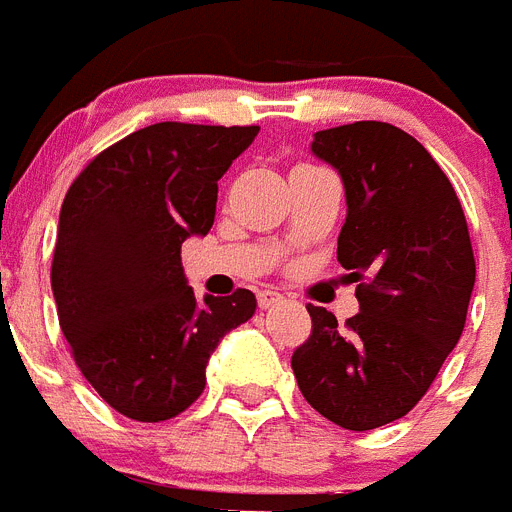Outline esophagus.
I'll use <instances>...</instances> for the list:
<instances>
[{
  "label": "esophagus",
  "mask_w": 512,
  "mask_h": 512,
  "mask_svg": "<svg viewBox=\"0 0 512 512\" xmlns=\"http://www.w3.org/2000/svg\"><path fill=\"white\" fill-rule=\"evenodd\" d=\"M256 300H259V308L261 310H269V308H274V305H279L282 303V295H279L277 290H259V295H256Z\"/></svg>",
  "instance_id": "1"
}]
</instances>
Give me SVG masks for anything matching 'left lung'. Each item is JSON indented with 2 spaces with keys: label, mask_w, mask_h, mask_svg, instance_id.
<instances>
[{
  "label": "left lung",
  "mask_w": 512,
  "mask_h": 512,
  "mask_svg": "<svg viewBox=\"0 0 512 512\" xmlns=\"http://www.w3.org/2000/svg\"><path fill=\"white\" fill-rule=\"evenodd\" d=\"M310 150L344 181L336 259L357 282L360 313L339 323L308 305L292 373L318 414L373 430L412 412L461 339L476 277L469 225L453 183L399 126H334Z\"/></svg>",
  "instance_id": "obj_1"
}]
</instances>
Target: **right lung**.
<instances>
[{"mask_svg":"<svg viewBox=\"0 0 512 512\" xmlns=\"http://www.w3.org/2000/svg\"><path fill=\"white\" fill-rule=\"evenodd\" d=\"M259 126L163 121L95 155L59 214L51 290L87 383L119 414L165 422L207 386L222 336L256 310L251 290L194 298L181 266L189 235H207L217 181Z\"/></svg>","mask_w":512,"mask_h":512,"instance_id":"obj_1","label":"right lung"}]
</instances>
